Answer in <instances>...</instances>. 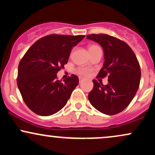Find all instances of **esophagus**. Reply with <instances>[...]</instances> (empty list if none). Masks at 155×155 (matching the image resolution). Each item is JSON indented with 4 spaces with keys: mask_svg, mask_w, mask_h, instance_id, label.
Returning <instances> with one entry per match:
<instances>
[{
    "mask_svg": "<svg viewBox=\"0 0 155 155\" xmlns=\"http://www.w3.org/2000/svg\"><path fill=\"white\" fill-rule=\"evenodd\" d=\"M82 80H83L82 78H81V77H80V78H79V83H81V81H82Z\"/></svg>",
    "mask_w": 155,
    "mask_h": 155,
    "instance_id": "1",
    "label": "esophagus"
}]
</instances>
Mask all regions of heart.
Returning a JSON list of instances; mask_svg holds the SVG:
<instances>
[{
  "label": "heart",
  "mask_w": 155,
  "mask_h": 155,
  "mask_svg": "<svg viewBox=\"0 0 155 155\" xmlns=\"http://www.w3.org/2000/svg\"><path fill=\"white\" fill-rule=\"evenodd\" d=\"M98 47L96 45H91L89 47V50L91 49H93V48ZM91 73V70L88 68H79L77 69V74L81 76H88Z\"/></svg>",
  "instance_id": "1"
}]
</instances>
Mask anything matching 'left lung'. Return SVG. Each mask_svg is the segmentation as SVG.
<instances>
[{
    "mask_svg": "<svg viewBox=\"0 0 155 155\" xmlns=\"http://www.w3.org/2000/svg\"><path fill=\"white\" fill-rule=\"evenodd\" d=\"M87 38L97 42L104 52V63L97 77L108 76L104 85L93 80L88 99L101 113L114 115L127 107L139 87L140 68L136 54L125 42L106 34H91Z\"/></svg>",
    "mask_w": 155,
    "mask_h": 155,
    "instance_id": "1",
    "label": "left lung"
}]
</instances>
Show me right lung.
I'll return each mask as SVG.
<instances>
[{"label":"right lung","mask_w":155,"mask_h":155,"mask_svg":"<svg viewBox=\"0 0 155 155\" xmlns=\"http://www.w3.org/2000/svg\"><path fill=\"white\" fill-rule=\"evenodd\" d=\"M85 35L51 34L35 42L20 60L17 86L28 108L40 116L61 110L79 84L72 74L63 81L57 74L68 63L72 48Z\"/></svg>","instance_id":"add662e5"}]
</instances>
